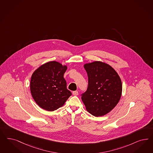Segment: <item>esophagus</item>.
Returning <instances> with one entry per match:
<instances>
[{
  "label": "esophagus",
  "mask_w": 153,
  "mask_h": 153,
  "mask_svg": "<svg viewBox=\"0 0 153 153\" xmlns=\"http://www.w3.org/2000/svg\"><path fill=\"white\" fill-rule=\"evenodd\" d=\"M72 94H73V95H75V96H77V95L79 94V92H78L77 91H73Z\"/></svg>",
  "instance_id": "esophagus-1"
}]
</instances>
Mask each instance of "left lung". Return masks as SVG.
Returning a JSON list of instances; mask_svg holds the SVG:
<instances>
[{
    "label": "left lung",
    "mask_w": 153,
    "mask_h": 153,
    "mask_svg": "<svg viewBox=\"0 0 153 153\" xmlns=\"http://www.w3.org/2000/svg\"><path fill=\"white\" fill-rule=\"evenodd\" d=\"M84 67L88 76V87L81 100L86 110L92 115L104 116L120 100V77L110 65L100 61L84 64Z\"/></svg>",
    "instance_id": "8db88e82"
}]
</instances>
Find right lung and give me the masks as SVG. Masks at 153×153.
Listing matches in <instances>:
<instances>
[{"label":"right lung","mask_w":153,"mask_h":153,"mask_svg":"<svg viewBox=\"0 0 153 153\" xmlns=\"http://www.w3.org/2000/svg\"><path fill=\"white\" fill-rule=\"evenodd\" d=\"M67 65L56 61L43 64L33 73L30 88L32 97L39 107L53 111L62 107L72 95L67 89L64 74Z\"/></svg>","instance_id":"1"}]
</instances>
